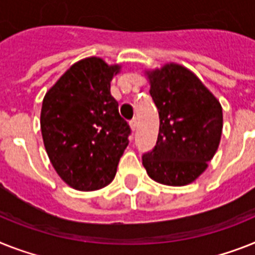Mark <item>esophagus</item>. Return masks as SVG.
I'll list each match as a JSON object with an SVG mask.
<instances>
[{
  "instance_id": "obj_1",
  "label": "esophagus",
  "mask_w": 255,
  "mask_h": 255,
  "mask_svg": "<svg viewBox=\"0 0 255 255\" xmlns=\"http://www.w3.org/2000/svg\"><path fill=\"white\" fill-rule=\"evenodd\" d=\"M136 128H138V121H136V119H132L130 121V129H131V131H135Z\"/></svg>"
}]
</instances>
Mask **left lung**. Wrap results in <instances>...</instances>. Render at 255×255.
Wrapping results in <instances>:
<instances>
[{
    "mask_svg": "<svg viewBox=\"0 0 255 255\" xmlns=\"http://www.w3.org/2000/svg\"><path fill=\"white\" fill-rule=\"evenodd\" d=\"M159 111L156 146L142 156L147 174L159 184L185 186L201 176L218 150L223 109L197 75L182 65L146 70Z\"/></svg>",
    "mask_w": 255,
    "mask_h": 255,
    "instance_id": "left-lung-1",
    "label": "left lung"
}]
</instances>
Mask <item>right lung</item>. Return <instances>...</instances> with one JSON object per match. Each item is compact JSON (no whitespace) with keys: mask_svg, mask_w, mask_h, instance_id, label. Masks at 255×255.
<instances>
[{"mask_svg":"<svg viewBox=\"0 0 255 255\" xmlns=\"http://www.w3.org/2000/svg\"><path fill=\"white\" fill-rule=\"evenodd\" d=\"M121 70L103 58L71 65L44 96L40 128L57 174L75 190L94 191L113 181L130 128L111 95Z\"/></svg>","mask_w":255,"mask_h":255,"instance_id":"obj_1","label":"right lung"}]
</instances>
